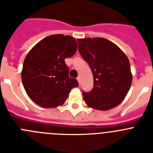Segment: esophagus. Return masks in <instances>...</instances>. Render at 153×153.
<instances>
[{
    "instance_id": "34e87169",
    "label": "esophagus",
    "mask_w": 153,
    "mask_h": 153,
    "mask_svg": "<svg viewBox=\"0 0 153 153\" xmlns=\"http://www.w3.org/2000/svg\"><path fill=\"white\" fill-rule=\"evenodd\" d=\"M76 79H77V81H78V83H79V84H80V81H81V79H80V77H79V76H78L77 78H76Z\"/></svg>"
}]
</instances>
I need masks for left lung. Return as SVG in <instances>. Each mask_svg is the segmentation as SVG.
Here are the masks:
<instances>
[{
	"mask_svg": "<svg viewBox=\"0 0 153 153\" xmlns=\"http://www.w3.org/2000/svg\"><path fill=\"white\" fill-rule=\"evenodd\" d=\"M78 51L93 76V88L83 91L87 106L109 110L121 103L130 89L132 76L129 61L114 43L101 37L78 39Z\"/></svg>",
	"mask_w": 153,
	"mask_h": 153,
	"instance_id": "8db88e82",
	"label": "left lung"
}]
</instances>
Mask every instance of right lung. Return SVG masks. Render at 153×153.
I'll list each match as a JSON object with an SVG mask.
<instances>
[{
	"mask_svg": "<svg viewBox=\"0 0 153 153\" xmlns=\"http://www.w3.org/2000/svg\"><path fill=\"white\" fill-rule=\"evenodd\" d=\"M77 44L71 36L54 34L38 42L23 64L21 79L30 98L44 108H53L66 101L70 90L79 86L69 76L65 59L74 56Z\"/></svg>",
	"mask_w": 153,
	"mask_h": 153,
	"instance_id": "add662e5",
	"label": "right lung"
}]
</instances>
